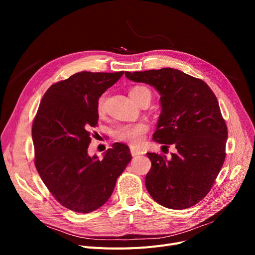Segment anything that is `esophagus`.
I'll list each match as a JSON object with an SVG mask.
<instances>
[{"instance_id": "1", "label": "esophagus", "mask_w": 255, "mask_h": 255, "mask_svg": "<svg viewBox=\"0 0 255 255\" xmlns=\"http://www.w3.org/2000/svg\"><path fill=\"white\" fill-rule=\"evenodd\" d=\"M130 152H131V155H132L133 157L141 155V154L143 153L140 149H135V148H131V149H130Z\"/></svg>"}]
</instances>
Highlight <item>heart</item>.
<instances>
[{"instance_id":"1","label":"heart","mask_w":255,"mask_h":255,"mask_svg":"<svg viewBox=\"0 0 255 255\" xmlns=\"http://www.w3.org/2000/svg\"><path fill=\"white\" fill-rule=\"evenodd\" d=\"M131 99L135 103L142 97L149 96L151 99V92L145 87H134L129 92ZM105 104V95H102L97 102V110L99 113H102L104 110ZM148 125L144 123H136L131 125H123L119 126L114 131V137L122 142H126L130 145H138L142 142L145 133L148 132Z\"/></svg>"}]
</instances>
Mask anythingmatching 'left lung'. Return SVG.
Segmentation results:
<instances>
[{
    "label": "left lung",
    "instance_id": "obj_1",
    "mask_svg": "<svg viewBox=\"0 0 255 255\" xmlns=\"http://www.w3.org/2000/svg\"><path fill=\"white\" fill-rule=\"evenodd\" d=\"M132 82L153 86L160 94V114L153 139L173 144L176 154L146 153L152 167L145 187L156 203L183 210L211 190L225 159L227 127L215 94L204 80L178 69L125 72Z\"/></svg>",
    "mask_w": 255,
    "mask_h": 255
}]
</instances>
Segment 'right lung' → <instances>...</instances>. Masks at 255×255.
<instances>
[{
	"label": "right lung",
	"mask_w": 255,
	"mask_h": 255,
	"mask_svg": "<svg viewBox=\"0 0 255 255\" xmlns=\"http://www.w3.org/2000/svg\"><path fill=\"white\" fill-rule=\"evenodd\" d=\"M123 74L82 71L53 84L34 119L36 169L53 197L73 212L103 206L131 160L129 148L121 142L102 159L88 155L90 130L98 124V99Z\"/></svg>",
	"instance_id": "add662e5"
}]
</instances>
